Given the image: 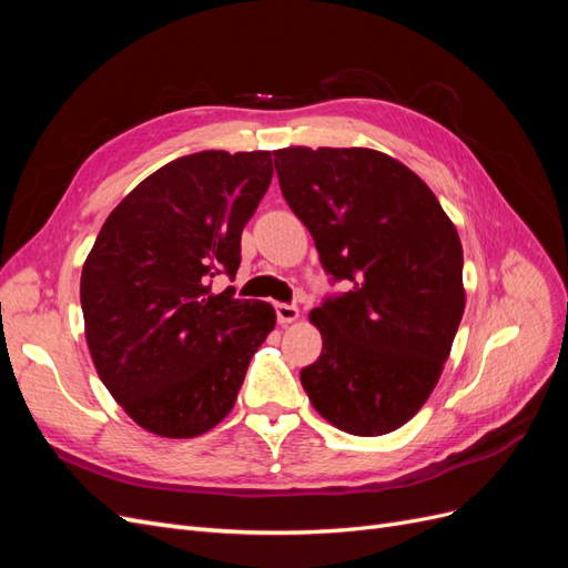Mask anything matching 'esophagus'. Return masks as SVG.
Instances as JSON below:
<instances>
[{
  "label": "esophagus",
  "instance_id": "obj_1",
  "mask_svg": "<svg viewBox=\"0 0 568 568\" xmlns=\"http://www.w3.org/2000/svg\"><path fill=\"white\" fill-rule=\"evenodd\" d=\"M274 313H277L280 324H288V322L298 320V307L291 305V303H277V305H274Z\"/></svg>",
  "mask_w": 568,
  "mask_h": 568
}]
</instances>
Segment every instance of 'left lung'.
<instances>
[{
  "mask_svg": "<svg viewBox=\"0 0 568 568\" xmlns=\"http://www.w3.org/2000/svg\"><path fill=\"white\" fill-rule=\"evenodd\" d=\"M274 168L324 272L348 284L311 313L322 355L301 384L341 432H395L438 384L464 313L457 230L432 189L374 149L288 146Z\"/></svg>",
  "mask_w": 568,
  "mask_h": 568,
  "instance_id": "8db88e82",
  "label": "left lung"
}]
</instances>
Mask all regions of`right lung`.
Listing matches in <instances>:
<instances>
[{
	"label": "right lung",
	"mask_w": 568,
	"mask_h": 568,
	"mask_svg": "<svg viewBox=\"0 0 568 568\" xmlns=\"http://www.w3.org/2000/svg\"><path fill=\"white\" fill-rule=\"evenodd\" d=\"M272 180L270 151L170 161L115 205L84 261V336L101 382L146 432L194 438L230 415L274 329L234 286L242 232Z\"/></svg>",
	"instance_id": "right-lung-1"
}]
</instances>
